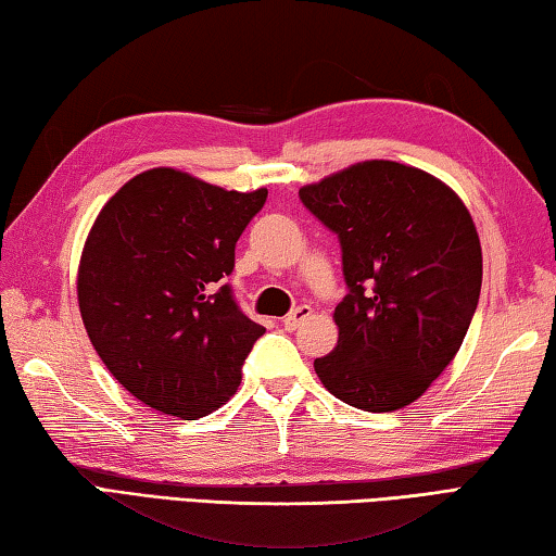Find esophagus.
Returning a JSON list of instances; mask_svg holds the SVG:
<instances>
[{"mask_svg":"<svg viewBox=\"0 0 556 556\" xmlns=\"http://www.w3.org/2000/svg\"><path fill=\"white\" fill-rule=\"evenodd\" d=\"M309 315H313V307H307V305L295 307L293 313L283 317V327H286V329H298L300 325L305 323V319H307Z\"/></svg>","mask_w":556,"mask_h":556,"instance_id":"esophagus-1","label":"esophagus"}]
</instances>
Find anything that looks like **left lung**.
Masks as SVG:
<instances>
[{"instance_id":"obj_1","label":"left lung","mask_w":556,"mask_h":556,"mask_svg":"<svg viewBox=\"0 0 556 556\" xmlns=\"http://www.w3.org/2000/svg\"><path fill=\"white\" fill-rule=\"evenodd\" d=\"M300 200L339 233L349 286L337 346L315 358L319 381L358 410H401L454 362L479 305L471 214L450 185L395 161L349 165Z\"/></svg>"}]
</instances>
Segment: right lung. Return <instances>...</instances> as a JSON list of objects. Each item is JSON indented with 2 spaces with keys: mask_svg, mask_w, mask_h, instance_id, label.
<instances>
[{
  "mask_svg": "<svg viewBox=\"0 0 556 556\" xmlns=\"http://www.w3.org/2000/svg\"><path fill=\"white\" fill-rule=\"evenodd\" d=\"M268 198L178 168L124 182L87 231L77 305L110 374L143 405L198 420L237 393L241 364L266 332L233 303L224 276Z\"/></svg>",
  "mask_w": 556,
  "mask_h": 556,
  "instance_id": "add662e5",
  "label": "right lung"
}]
</instances>
